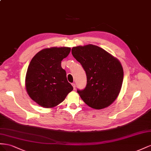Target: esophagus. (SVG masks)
<instances>
[{"label":"esophagus","mask_w":151,"mask_h":151,"mask_svg":"<svg viewBox=\"0 0 151 151\" xmlns=\"http://www.w3.org/2000/svg\"><path fill=\"white\" fill-rule=\"evenodd\" d=\"M72 86H73V88L75 89V88H76V85H75V83H72Z\"/></svg>","instance_id":"34e87169"}]
</instances>
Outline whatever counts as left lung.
<instances>
[{"label":"left lung","instance_id":"left-lung-1","mask_svg":"<svg viewBox=\"0 0 151 151\" xmlns=\"http://www.w3.org/2000/svg\"><path fill=\"white\" fill-rule=\"evenodd\" d=\"M71 53L87 75V85L77 90L86 104L96 109L108 107L119 93L123 70L118 59L101 47L88 44L72 48Z\"/></svg>","mask_w":151,"mask_h":151}]
</instances>
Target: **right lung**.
<instances>
[{
  "label": "right lung",
  "instance_id": "obj_1",
  "mask_svg": "<svg viewBox=\"0 0 151 151\" xmlns=\"http://www.w3.org/2000/svg\"><path fill=\"white\" fill-rule=\"evenodd\" d=\"M70 47H51L40 50L30 61L25 78L28 96L38 105L46 108L58 106L65 99L73 87L68 82L62 60Z\"/></svg>",
  "mask_w": 151,
  "mask_h": 151
}]
</instances>
